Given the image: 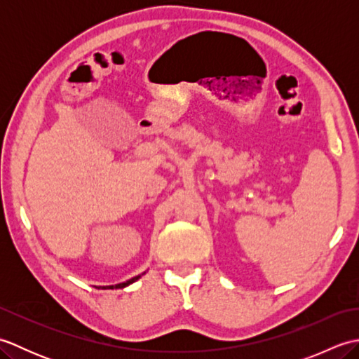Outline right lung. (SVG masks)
Segmentation results:
<instances>
[{"label":"right lung","instance_id":"1","mask_svg":"<svg viewBox=\"0 0 359 359\" xmlns=\"http://www.w3.org/2000/svg\"><path fill=\"white\" fill-rule=\"evenodd\" d=\"M142 276V274H139V276H135L133 279H129L126 282H121V284H117V285H108V287H103V288H123V287H128L129 284H133V282H135L137 279H139Z\"/></svg>","mask_w":359,"mask_h":359}]
</instances>
